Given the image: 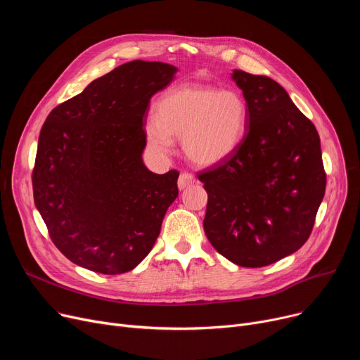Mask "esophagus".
Masks as SVG:
<instances>
[{
    "label": "esophagus",
    "instance_id": "34e87169",
    "mask_svg": "<svg viewBox=\"0 0 360 360\" xmlns=\"http://www.w3.org/2000/svg\"><path fill=\"white\" fill-rule=\"evenodd\" d=\"M194 182H195V178H194L191 174L184 172V174H181L179 178H178V188H179V190H185L186 186L193 185Z\"/></svg>",
    "mask_w": 360,
    "mask_h": 360
}]
</instances>
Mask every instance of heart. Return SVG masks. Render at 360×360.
<instances>
[{"label": "heart", "mask_w": 360, "mask_h": 360, "mask_svg": "<svg viewBox=\"0 0 360 360\" xmlns=\"http://www.w3.org/2000/svg\"><path fill=\"white\" fill-rule=\"evenodd\" d=\"M248 127V105L236 90L200 83H185L166 90L156 118L146 122V140L159 155L182 139L186 158L200 166H213L232 156Z\"/></svg>", "instance_id": "1"}]
</instances>
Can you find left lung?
Returning <instances> with one entry per match:
<instances>
[{"label": "left lung", "mask_w": 360, "mask_h": 360, "mask_svg": "<svg viewBox=\"0 0 360 360\" xmlns=\"http://www.w3.org/2000/svg\"><path fill=\"white\" fill-rule=\"evenodd\" d=\"M248 105V127L235 153L202 170L209 195L204 232L240 267H264L296 252L314 228L326 170L314 124L266 75L233 70Z\"/></svg>", "instance_id": "obj_1"}]
</instances>
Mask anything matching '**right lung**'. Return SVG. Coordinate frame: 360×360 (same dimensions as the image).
Returning <instances> with one entry per match:
<instances>
[{
  "mask_svg": "<svg viewBox=\"0 0 360 360\" xmlns=\"http://www.w3.org/2000/svg\"><path fill=\"white\" fill-rule=\"evenodd\" d=\"M176 71L156 61L122 64L48 115L33 198L55 247L77 266L122 274L153 248L179 172L146 167L144 124L151 96Z\"/></svg>",
  "mask_w": 360,
  "mask_h": 360,
  "instance_id": "1",
  "label": "right lung"
}]
</instances>
